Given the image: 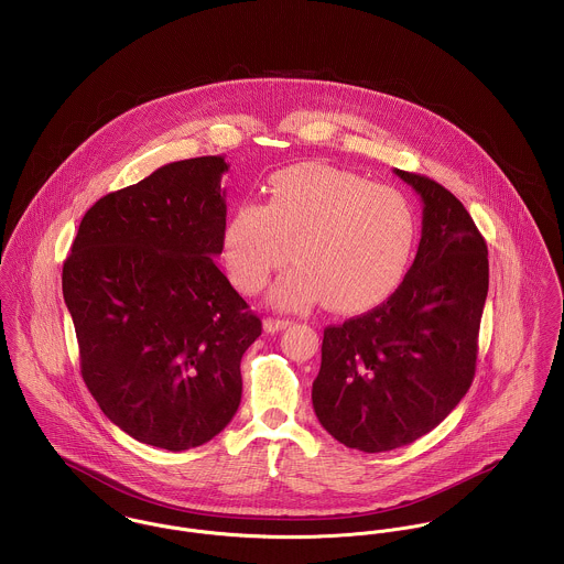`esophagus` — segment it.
Returning <instances> with one entry per match:
<instances>
[{"mask_svg": "<svg viewBox=\"0 0 564 564\" xmlns=\"http://www.w3.org/2000/svg\"><path fill=\"white\" fill-rule=\"evenodd\" d=\"M292 322L290 319H283V317H265L263 319V330L265 333H279L283 328H288Z\"/></svg>", "mask_w": 564, "mask_h": 564, "instance_id": "1", "label": "esophagus"}]
</instances>
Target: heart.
Masks as SVG:
<instances>
[{
	"label": "heart",
	"mask_w": 564,
	"mask_h": 564,
	"mask_svg": "<svg viewBox=\"0 0 564 564\" xmlns=\"http://www.w3.org/2000/svg\"><path fill=\"white\" fill-rule=\"evenodd\" d=\"M420 220L400 189L337 166L299 164L268 180V200L236 205L223 225V254L234 283L259 292L292 257L296 268L272 303L299 310L315 299L330 312H361L402 281Z\"/></svg>",
	"instance_id": "b5f03b06"
}]
</instances>
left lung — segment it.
<instances>
[{"label": "left lung", "mask_w": 564, "mask_h": 564, "mask_svg": "<svg viewBox=\"0 0 564 564\" xmlns=\"http://www.w3.org/2000/svg\"><path fill=\"white\" fill-rule=\"evenodd\" d=\"M422 198V240L400 288L372 312L326 326L313 411L361 452L424 437L467 393L489 292L487 242L437 182L393 171Z\"/></svg>", "instance_id": "8db88e82"}]
</instances>
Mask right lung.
Listing matches in <instances>:
<instances>
[{"label": "right lung", "mask_w": 564, "mask_h": 564, "mask_svg": "<svg viewBox=\"0 0 564 564\" xmlns=\"http://www.w3.org/2000/svg\"><path fill=\"white\" fill-rule=\"evenodd\" d=\"M223 155L166 164L99 198L63 268L82 376L129 437L182 452L216 437L242 398L261 319L214 257L227 218Z\"/></svg>", "instance_id": "right-lung-1"}]
</instances>
